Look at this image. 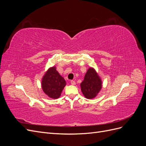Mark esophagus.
I'll return each instance as SVG.
<instances>
[{
  "mask_svg": "<svg viewBox=\"0 0 146 146\" xmlns=\"http://www.w3.org/2000/svg\"><path fill=\"white\" fill-rule=\"evenodd\" d=\"M70 83H71L72 85H76V82H75V81H74V80H72L71 82H70Z\"/></svg>",
  "mask_w": 146,
  "mask_h": 146,
  "instance_id": "obj_1",
  "label": "esophagus"
}]
</instances>
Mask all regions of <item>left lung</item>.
I'll return each mask as SVG.
<instances>
[{
	"mask_svg": "<svg viewBox=\"0 0 146 146\" xmlns=\"http://www.w3.org/2000/svg\"><path fill=\"white\" fill-rule=\"evenodd\" d=\"M102 80L96 69L90 67L88 69L83 82L80 83L81 91L88 99H92L99 94L102 88Z\"/></svg>",
	"mask_w": 146,
	"mask_h": 146,
	"instance_id": "8db88e82",
	"label": "left lung"
}]
</instances>
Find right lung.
Instances as JSON below:
<instances>
[{
    "label": "right lung",
    "mask_w": 146,
    "mask_h": 146,
    "mask_svg": "<svg viewBox=\"0 0 146 146\" xmlns=\"http://www.w3.org/2000/svg\"><path fill=\"white\" fill-rule=\"evenodd\" d=\"M66 85V80L57 71L55 66L47 70L41 80L43 92L51 99L59 98Z\"/></svg>",
    "instance_id": "add662e5"
}]
</instances>
